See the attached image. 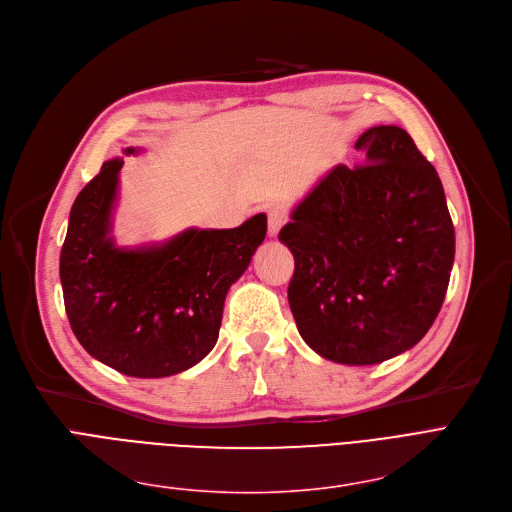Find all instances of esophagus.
<instances>
[{
	"instance_id": "1",
	"label": "esophagus",
	"mask_w": 512,
	"mask_h": 512,
	"mask_svg": "<svg viewBox=\"0 0 512 512\" xmlns=\"http://www.w3.org/2000/svg\"><path fill=\"white\" fill-rule=\"evenodd\" d=\"M269 233L277 235L281 231V227L287 223V212L281 206H273L269 208Z\"/></svg>"
}]
</instances>
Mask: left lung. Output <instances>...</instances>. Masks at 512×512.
<instances>
[{
    "label": "left lung",
    "mask_w": 512,
    "mask_h": 512,
    "mask_svg": "<svg viewBox=\"0 0 512 512\" xmlns=\"http://www.w3.org/2000/svg\"><path fill=\"white\" fill-rule=\"evenodd\" d=\"M367 164H337L291 212L279 239L296 269L287 300L327 360L377 364L415 344L440 312L454 225L440 177L394 125L364 131Z\"/></svg>",
    "instance_id": "left-lung-1"
}]
</instances>
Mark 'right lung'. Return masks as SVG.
I'll list each match as a JSON object with an SVG mask.
<instances>
[{
    "label": "right lung",
    "instance_id": "1",
    "mask_svg": "<svg viewBox=\"0 0 512 512\" xmlns=\"http://www.w3.org/2000/svg\"><path fill=\"white\" fill-rule=\"evenodd\" d=\"M120 168L123 158L104 162L72 204L60 254L66 314L81 346L114 371L177 375L214 348L227 291L264 241L266 216L118 248L110 231Z\"/></svg>",
    "mask_w": 512,
    "mask_h": 512
}]
</instances>
